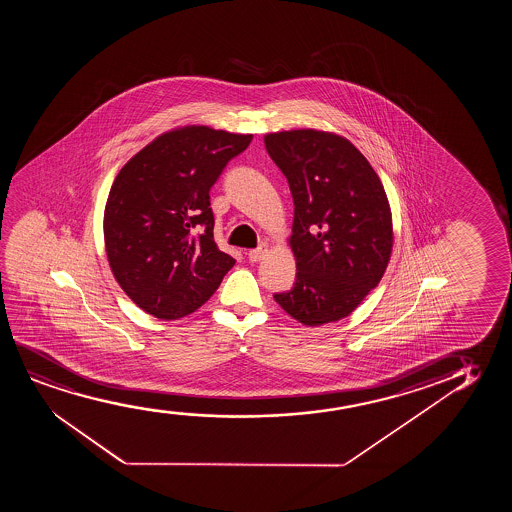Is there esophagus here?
<instances>
[{
    "label": "esophagus",
    "mask_w": 512,
    "mask_h": 512,
    "mask_svg": "<svg viewBox=\"0 0 512 512\" xmlns=\"http://www.w3.org/2000/svg\"><path fill=\"white\" fill-rule=\"evenodd\" d=\"M267 252H269V246H267L266 243H262L259 248L248 252V260H250V262H259V260L264 259V255H266Z\"/></svg>",
    "instance_id": "esophagus-1"
}]
</instances>
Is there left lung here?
<instances>
[{"mask_svg": "<svg viewBox=\"0 0 512 512\" xmlns=\"http://www.w3.org/2000/svg\"><path fill=\"white\" fill-rule=\"evenodd\" d=\"M294 197L288 239L294 287L274 301L306 327L350 315L378 287L392 255V211L369 161L343 136L294 129L264 136Z\"/></svg>", "mask_w": 512, "mask_h": 512, "instance_id": "1", "label": "left lung"}]
</instances>
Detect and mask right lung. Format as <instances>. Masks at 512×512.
Masks as SVG:
<instances>
[{
	"mask_svg": "<svg viewBox=\"0 0 512 512\" xmlns=\"http://www.w3.org/2000/svg\"><path fill=\"white\" fill-rule=\"evenodd\" d=\"M252 134L183 126L126 162L105 206V248L115 280L159 320L194 313L236 260L213 239L210 189Z\"/></svg>",
	"mask_w": 512,
	"mask_h": 512,
	"instance_id": "1",
	"label": "right lung"
}]
</instances>
